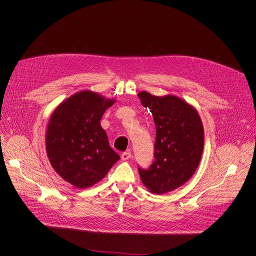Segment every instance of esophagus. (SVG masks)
Returning a JSON list of instances; mask_svg holds the SVG:
<instances>
[{"label":"esophagus","mask_w":256,"mask_h":256,"mask_svg":"<svg viewBox=\"0 0 256 256\" xmlns=\"http://www.w3.org/2000/svg\"><path fill=\"white\" fill-rule=\"evenodd\" d=\"M130 156H132V154H130V151H128V152H124V153L122 154V160H124V161L128 160V159L130 158Z\"/></svg>","instance_id":"esophagus-1"}]
</instances>
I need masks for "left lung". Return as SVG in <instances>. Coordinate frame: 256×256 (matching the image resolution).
Segmentation results:
<instances>
[{"label": "left lung", "instance_id": "obj_1", "mask_svg": "<svg viewBox=\"0 0 256 256\" xmlns=\"http://www.w3.org/2000/svg\"><path fill=\"white\" fill-rule=\"evenodd\" d=\"M142 106L150 109L156 126L155 161L148 169L138 167L150 192H172L194 174L202 155L204 134L196 108L174 95L162 97L142 91Z\"/></svg>", "mask_w": 256, "mask_h": 256}]
</instances>
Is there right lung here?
<instances>
[{
	"instance_id": "1",
	"label": "right lung",
	"mask_w": 256,
	"mask_h": 256,
	"mask_svg": "<svg viewBox=\"0 0 256 256\" xmlns=\"http://www.w3.org/2000/svg\"><path fill=\"white\" fill-rule=\"evenodd\" d=\"M114 102L81 91L60 103L50 116L46 136L48 157L56 172L77 188L97 184L120 160L100 124Z\"/></svg>"
}]
</instances>
